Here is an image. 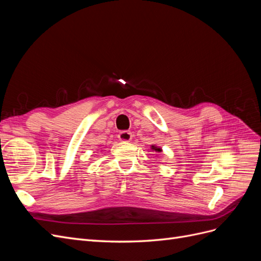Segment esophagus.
<instances>
[{
	"label": "esophagus",
	"instance_id": "34e87169",
	"mask_svg": "<svg viewBox=\"0 0 261 261\" xmlns=\"http://www.w3.org/2000/svg\"><path fill=\"white\" fill-rule=\"evenodd\" d=\"M118 139L121 141H125V143H127V141H130L133 138V134L128 130H122L118 134Z\"/></svg>",
	"mask_w": 261,
	"mask_h": 261
}]
</instances>
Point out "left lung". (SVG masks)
I'll return each mask as SVG.
<instances>
[{"label": "left lung", "mask_w": 261, "mask_h": 261, "mask_svg": "<svg viewBox=\"0 0 261 261\" xmlns=\"http://www.w3.org/2000/svg\"><path fill=\"white\" fill-rule=\"evenodd\" d=\"M150 149H151V151H154V152H162V149L160 147H156L155 145H151Z\"/></svg>", "instance_id": "1"}]
</instances>
